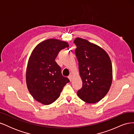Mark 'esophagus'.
<instances>
[{"label": "esophagus", "mask_w": 134, "mask_h": 134, "mask_svg": "<svg viewBox=\"0 0 134 134\" xmlns=\"http://www.w3.org/2000/svg\"><path fill=\"white\" fill-rule=\"evenodd\" d=\"M68 78L69 79V80H70V82H71V81L72 80V75H71V74L69 75V76H68Z\"/></svg>", "instance_id": "1"}]
</instances>
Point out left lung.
Instances as JSON below:
<instances>
[{"label": "left lung", "instance_id": "8db88e82", "mask_svg": "<svg viewBox=\"0 0 134 134\" xmlns=\"http://www.w3.org/2000/svg\"><path fill=\"white\" fill-rule=\"evenodd\" d=\"M74 42L83 82L77 95L85 102L96 103L104 98L111 86L113 76L110 58L102 47L86 39L77 37Z\"/></svg>", "mask_w": 134, "mask_h": 134}]
</instances>
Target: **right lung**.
<instances>
[{
  "instance_id": "right-lung-1",
  "label": "right lung",
  "mask_w": 134,
  "mask_h": 134,
  "mask_svg": "<svg viewBox=\"0 0 134 134\" xmlns=\"http://www.w3.org/2000/svg\"><path fill=\"white\" fill-rule=\"evenodd\" d=\"M69 47L68 43L50 38L36 46L28 61L26 72L27 87L33 98L44 105L57 99L64 87L69 82L62 75L55 61L59 51Z\"/></svg>"
}]
</instances>
